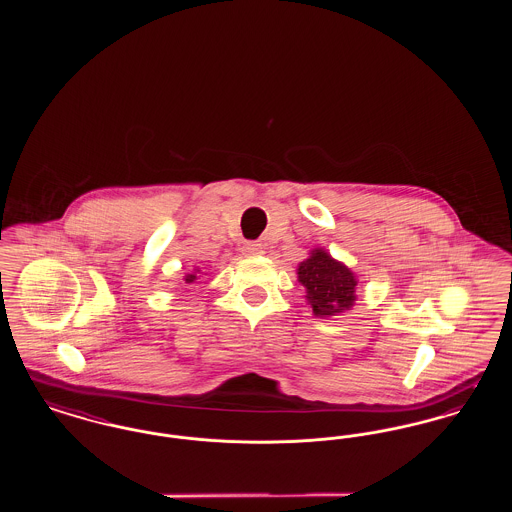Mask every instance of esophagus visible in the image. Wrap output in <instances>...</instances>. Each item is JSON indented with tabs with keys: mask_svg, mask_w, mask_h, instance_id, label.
Listing matches in <instances>:
<instances>
[{
	"mask_svg": "<svg viewBox=\"0 0 512 512\" xmlns=\"http://www.w3.org/2000/svg\"><path fill=\"white\" fill-rule=\"evenodd\" d=\"M263 244H257V242H247V244L244 245V255H249V257H255V255H261L263 253Z\"/></svg>",
	"mask_w": 512,
	"mask_h": 512,
	"instance_id": "obj_1",
	"label": "esophagus"
}]
</instances>
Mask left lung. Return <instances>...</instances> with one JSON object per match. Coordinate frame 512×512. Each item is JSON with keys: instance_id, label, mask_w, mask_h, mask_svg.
I'll list each match as a JSON object with an SVG mask.
<instances>
[{"instance_id": "8db88e82", "label": "left lung", "mask_w": 512, "mask_h": 512, "mask_svg": "<svg viewBox=\"0 0 512 512\" xmlns=\"http://www.w3.org/2000/svg\"><path fill=\"white\" fill-rule=\"evenodd\" d=\"M297 280L305 288V299L315 317H336L351 311L357 301V274L324 247L311 249L309 257L299 263Z\"/></svg>"}]
</instances>
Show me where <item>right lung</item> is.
<instances>
[{"label": "right lung", "instance_id": "obj_1", "mask_svg": "<svg viewBox=\"0 0 512 512\" xmlns=\"http://www.w3.org/2000/svg\"><path fill=\"white\" fill-rule=\"evenodd\" d=\"M197 274H199V267H194V270L186 272V276H184V284H194L195 280H197Z\"/></svg>", "mask_w": 512, "mask_h": 512}]
</instances>
